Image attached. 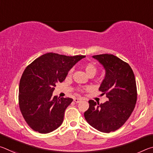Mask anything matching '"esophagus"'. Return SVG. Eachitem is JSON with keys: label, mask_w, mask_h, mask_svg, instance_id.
<instances>
[{"label": "esophagus", "mask_w": 153, "mask_h": 153, "mask_svg": "<svg viewBox=\"0 0 153 153\" xmlns=\"http://www.w3.org/2000/svg\"><path fill=\"white\" fill-rule=\"evenodd\" d=\"M74 102L78 103L79 102H81L82 100H83V98H74Z\"/></svg>", "instance_id": "1"}]
</instances>
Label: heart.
<instances>
[{"label":"heart","instance_id":"heart-1","mask_svg":"<svg viewBox=\"0 0 153 153\" xmlns=\"http://www.w3.org/2000/svg\"><path fill=\"white\" fill-rule=\"evenodd\" d=\"M84 70L86 71V73L88 75V76H90V75H95L96 72L97 71V66L95 65L94 63H88L86 65H85L84 67ZM72 72V70H70L69 71V76H70Z\"/></svg>","mask_w":153,"mask_h":153}]
</instances>
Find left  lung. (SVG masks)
I'll use <instances>...</instances> for the list:
<instances>
[{"label": "left lung", "instance_id": "8db88e82", "mask_svg": "<svg viewBox=\"0 0 153 153\" xmlns=\"http://www.w3.org/2000/svg\"><path fill=\"white\" fill-rule=\"evenodd\" d=\"M92 57L105 69L99 90L108 100L101 104L89 100L84 117L97 130L109 133L121 128L133 112L137 100L135 76L129 64L115 55L102 54Z\"/></svg>", "mask_w": 153, "mask_h": 153}]
</instances>
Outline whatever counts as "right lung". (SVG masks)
I'll list each match as a JSON object with an SVG mask.
<instances>
[{"label":"right lung","mask_w":153,"mask_h":153,"mask_svg":"<svg viewBox=\"0 0 153 153\" xmlns=\"http://www.w3.org/2000/svg\"><path fill=\"white\" fill-rule=\"evenodd\" d=\"M84 57L48 53L25 68L19 82V105L24 120L33 130L47 134L63 123L65 111L73 99L53 97V92L56 84L63 82L69 71Z\"/></svg>","instance_id":"add662e5"}]
</instances>
